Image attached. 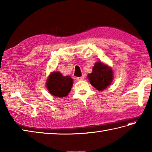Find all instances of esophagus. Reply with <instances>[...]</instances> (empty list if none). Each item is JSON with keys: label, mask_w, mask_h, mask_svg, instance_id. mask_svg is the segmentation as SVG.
I'll list each match as a JSON object with an SVG mask.
<instances>
[{"label": "esophagus", "mask_w": 152, "mask_h": 152, "mask_svg": "<svg viewBox=\"0 0 152 152\" xmlns=\"http://www.w3.org/2000/svg\"><path fill=\"white\" fill-rule=\"evenodd\" d=\"M83 79H84V76H82L81 77H78V78H76L77 81H82V80H83Z\"/></svg>", "instance_id": "obj_1"}]
</instances>
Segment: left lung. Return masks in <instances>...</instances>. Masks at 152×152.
I'll list each match as a JSON object with an SVG mask.
<instances>
[{"mask_svg": "<svg viewBox=\"0 0 152 152\" xmlns=\"http://www.w3.org/2000/svg\"><path fill=\"white\" fill-rule=\"evenodd\" d=\"M92 86L99 91H102L111 84L113 80V71L110 67L101 61L96 62L92 72L88 75Z\"/></svg>", "mask_w": 152, "mask_h": 152, "instance_id": "obj_1", "label": "left lung"}]
</instances>
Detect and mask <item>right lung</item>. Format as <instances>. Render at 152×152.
I'll return each mask as SVG.
<instances>
[{
	"mask_svg": "<svg viewBox=\"0 0 152 152\" xmlns=\"http://www.w3.org/2000/svg\"><path fill=\"white\" fill-rule=\"evenodd\" d=\"M73 84V80L69 76H64L59 72L50 74L46 82V87L51 95L58 97L66 96Z\"/></svg>",
	"mask_w": 152,
	"mask_h": 152,
	"instance_id": "1",
	"label": "right lung"
}]
</instances>
